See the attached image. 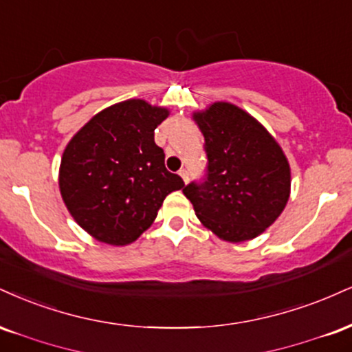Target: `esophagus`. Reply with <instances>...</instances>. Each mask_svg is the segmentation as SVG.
<instances>
[{"instance_id": "34e87169", "label": "esophagus", "mask_w": 352, "mask_h": 352, "mask_svg": "<svg viewBox=\"0 0 352 352\" xmlns=\"http://www.w3.org/2000/svg\"><path fill=\"white\" fill-rule=\"evenodd\" d=\"M180 177H182V179H184L185 184H188V180H190V173H188L187 168H182V170H180Z\"/></svg>"}]
</instances>
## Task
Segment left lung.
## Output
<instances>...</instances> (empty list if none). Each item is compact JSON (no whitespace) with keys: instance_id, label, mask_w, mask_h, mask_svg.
<instances>
[{"instance_id":"8db88e82","label":"left lung","mask_w":352,"mask_h":352,"mask_svg":"<svg viewBox=\"0 0 352 352\" xmlns=\"http://www.w3.org/2000/svg\"><path fill=\"white\" fill-rule=\"evenodd\" d=\"M205 138V179L184 195L195 214L219 239L243 243L280 217L290 197V165L282 147L256 118L217 101L193 113Z\"/></svg>"}]
</instances>
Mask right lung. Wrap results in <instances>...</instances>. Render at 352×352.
Instances as JSON below:
<instances>
[{
    "label": "right lung",
    "mask_w": 352,
    "mask_h": 352,
    "mask_svg": "<svg viewBox=\"0 0 352 352\" xmlns=\"http://www.w3.org/2000/svg\"><path fill=\"white\" fill-rule=\"evenodd\" d=\"M167 108L126 100L91 118L63 151L58 187L67 210L100 243H134L168 193L185 187L165 168L154 131Z\"/></svg>",
    "instance_id": "obj_1"
}]
</instances>
